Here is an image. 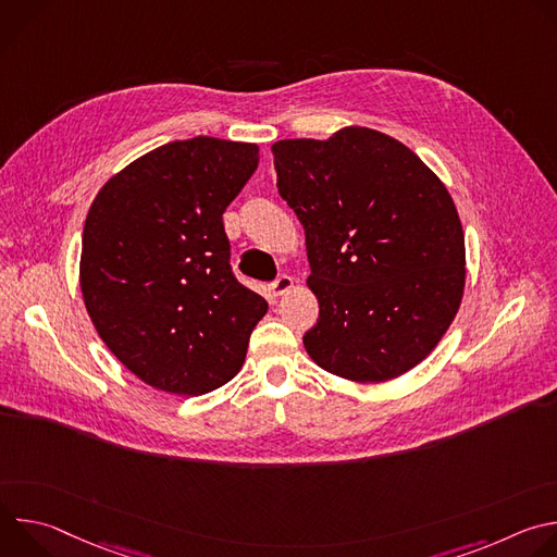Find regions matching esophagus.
<instances>
[{
  "mask_svg": "<svg viewBox=\"0 0 557 557\" xmlns=\"http://www.w3.org/2000/svg\"><path fill=\"white\" fill-rule=\"evenodd\" d=\"M293 286H295V280H293V277H288V275H280V277L271 284V293H273L275 297H280V295L288 293Z\"/></svg>",
  "mask_w": 557,
  "mask_h": 557,
  "instance_id": "34e87169",
  "label": "esophagus"
}]
</instances>
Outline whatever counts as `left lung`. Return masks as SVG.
<instances>
[{"label": "left lung", "mask_w": 557, "mask_h": 557, "mask_svg": "<svg viewBox=\"0 0 557 557\" xmlns=\"http://www.w3.org/2000/svg\"><path fill=\"white\" fill-rule=\"evenodd\" d=\"M273 156L320 301L306 352L357 383L406 374L462 299L465 235L447 187L412 149L370 127L277 140Z\"/></svg>", "instance_id": "obj_1"}]
</instances>
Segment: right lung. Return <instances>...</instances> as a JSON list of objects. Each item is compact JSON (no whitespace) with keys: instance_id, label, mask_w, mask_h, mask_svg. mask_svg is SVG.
Masks as SVG:
<instances>
[{"instance_id":"obj_1","label":"right lung","mask_w":557,"mask_h":557,"mask_svg":"<svg viewBox=\"0 0 557 557\" xmlns=\"http://www.w3.org/2000/svg\"><path fill=\"white\" fill-rule=\"evenodd\" d=\"M260 163L256 143L174 140L97 194L82 282L112 355L147 385L198 396L240 372L269 304L231 273L222 213Z\"/></svg>"}]
</instances>
